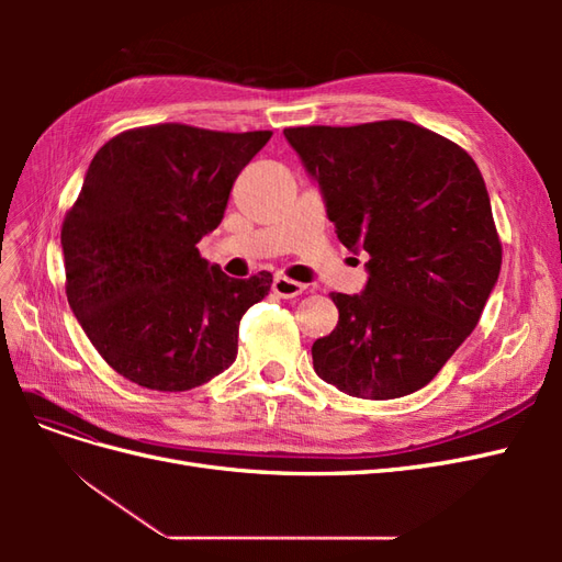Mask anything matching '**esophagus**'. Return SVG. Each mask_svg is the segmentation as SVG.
Segmentation results:
<instances>
[{
  "label": "esophagus",
  "instance_id": "34e87169",
  "mask_svg": "<svg viewBox=\"0 0 562 562\" xmlns=\"http://www.w3.org/2000/svg\"><path fill=\"white\" fill-rule=\"evenodd\" d=\"M271 288H274V293L279 297H285V300L297 297V295L304 293V285L302 283H297L293 279H285V277H274V283H271Z\"/></svg>",
  "mask_w": 562,
  "mask_h": 562
}]
</instances>
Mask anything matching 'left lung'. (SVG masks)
<instances>
[{"label": "left lung", "instance_id": "left-lung-1", "mask_svg": "<svg viewBox=\"0 0 562 562\" xmlns=\"http://www.w3.org/2000/svg\"><path fill=\"white\" fill-rule=\"evenodd\" d=\"M318 184L337 239L366 250L359 295L312 347L316 375L356 398L427 386L479 323L502 244L479 166L443 135L401 119L283 131Z\"/></svg>", "mask_w": 562, "mask_h": 562}]
</instances>
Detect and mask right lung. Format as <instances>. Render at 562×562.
I'll return each instance as SVG.
<instances>
[{
	"label": "right lung",
	"mask_w": 562,
	"mask_h": 562,
	"mask_svg": "<svg viewBox=\"0 0 562 562\" xmlns=\"http://www.w3.org/2000/svg\"><path fill=\"white\" fill-rule=\"evenodd\" d=\"M269 138L159 124L98 149L60 232L65 291L122 378L187 391L234 363L239 321L269 295L271 274L232 279L196 244L223 223L234 180Z\"/></svg>",
	"instance_id": "obj_1"
}]
</instances>
